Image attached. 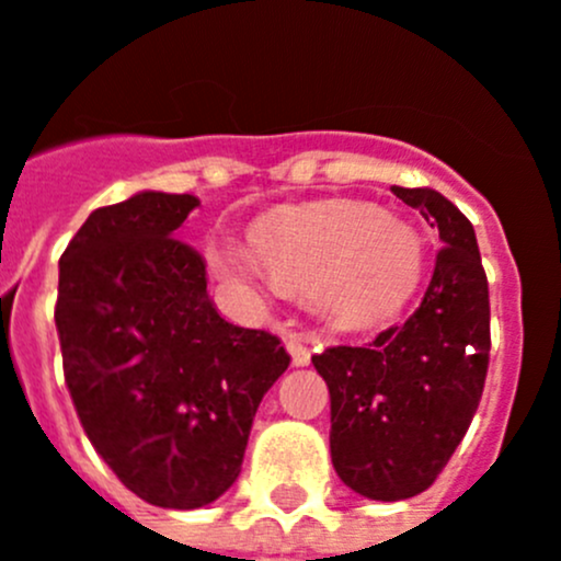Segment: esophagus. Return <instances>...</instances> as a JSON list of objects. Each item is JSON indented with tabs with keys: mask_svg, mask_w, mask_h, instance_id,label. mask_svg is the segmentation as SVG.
Wrapping results in <instances>:
<instances>
[{
	"mask_svg": "<svg viewBox=\"0 0 561 561\" xmlns=\"http://www.w3.org/2000/svg\"><path fill=\"white\" fill-rule=\"evenodd\" d=\"M287 354H290V359L296 368H305V365H310V357H312L310 345L298 337V334H290V337H287Z\"/></svg>",
	"mask_w": 561,
	"mask_h": 561,
	"instance_id": "esophagus-1",
	"label": "esophagus"
}]
</instances>
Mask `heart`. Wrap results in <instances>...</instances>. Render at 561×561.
Masks as SVG:
<instances>
[{
	"mask_svg": "<svg viewBox=\"0 0 561 561\" xmlns=\"http://www.w3.org/2000/svg\"><path fill=\"white\" fill-rule=\"evenodd\" d=\"M209 268L232 285L260 274L282 293L318 301L343 323H379L415 296L426 265L417 229L374 204L343 202L256 229L251 254L209 245Z\"/></svg>",
	"mask_w": 561,
	"mask_h": 561,
	"instance_id": "obj_1",
	"label": "heart"
}]
</instances>
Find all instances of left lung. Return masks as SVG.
I'll use <instances>...</instances> for the list:
<instances>
[{"mask_svg":"<svg viewBox=\"0 0 561 561\" xmlns=\"http://www.w3.org/2000/svg\"><path fill=\"white\" fill-rule=\"evenodd\" d=\"M390 191L443 240L421 307L374 343L312 357L332 399L334 470L370 501H404L434 484L473 421L490 363V290L473 224L432 187Z\"/></svg>","mask_w":561,"mask_h":561,"instance_id":"8db88e82","label":"left lung"}]
</instances>
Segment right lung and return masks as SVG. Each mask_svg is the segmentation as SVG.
<instances>
[{"label":"right lung","instance_id":"1","mask_svg":"<svg viewBox=\"0 0 561 561\" xmlns=\"http://www.w3.org/2000/svg\"><path fill=\"white\" fill-rule=\"evenodd\" d=\"M198 198L140 191L93 209L60 256L62 374L91 446L146 504L198 510L243 465L251 421L290 357L224 321L176 238Z\"/></svg>","mask_w":561,"mask_h":561}]
</instances>
